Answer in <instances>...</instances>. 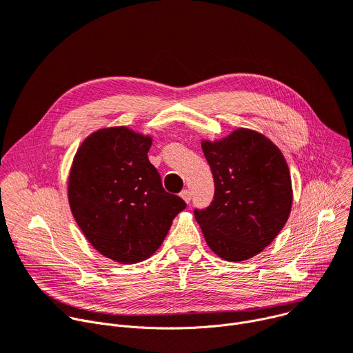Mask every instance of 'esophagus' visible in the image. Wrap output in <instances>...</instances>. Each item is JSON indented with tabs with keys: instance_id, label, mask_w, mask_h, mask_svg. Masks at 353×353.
<instances>
[{
	"instance_id": "34e87169",
	"label": "esophagus",
	"mask_w": 353,
	"mask_h": 353,
	"mask_svg": "<svg viewBox=\"0 0 353 353\" xmlns=\"http://www.w3.org/2000/svg\"><path fill=\"white\" fill-rule=\"evenodd\" d=\"M179 196H181L186 203L190 202V192H189L188 189H183V190L179 193Z\"/></svg>"
}]
</instances>
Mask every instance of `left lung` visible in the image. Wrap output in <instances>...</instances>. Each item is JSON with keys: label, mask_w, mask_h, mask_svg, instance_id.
Masks as SVG:
<instances>
[{"label": "left lung", "mask_w": 353, "mask_h": 353, "mask_svg": "<svg viewBox=\"0 0 353 353\" xmlns=\"http://www.w3.org/2000/svg\"><path fill=\"white\" fill-rule=\"evenodd\" d=\"M214 179V198L194 209L210 250L231 262L268 247L286 224L293 202L282 151L263 134L237 129L217 141H202Z\"/></svg>", "instance_id": "1"}]
</instances>
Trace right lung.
Returning a JSON list of instances; mask_svg holds the SVG:
<instances>
[{
    "label": "right lung",
    "mask_w": 353,
    "mask_h": 353,
    "mask_svg": "<svg viewBox=\"0 0 353 353\" xmlns=\"http://www.w3.org/2000/svg\"><path fill=\"white\" fill-rule=\"evenodd\" d=\"M151 137L119 126L90 134L68 178L71 213L90 244L121 263L151 256L186 203L148 161Z\"/></svg>",
    "instance_id": "add662e5"
}]
</instances>
